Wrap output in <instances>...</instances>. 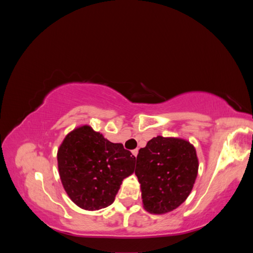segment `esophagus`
I'll return each instance as SVG.
<instances>
[{
  "label": "esophagus",
  "instance_id": "obj_1",
  "mask_svg": "<svg viewBox=\"0 0 253 253\" xmlns=\"http://www.w3.org/2000/svg\"><path fill=\"white\" fill-rule=\"evenodd\" d=\"M132 154H133V155L136 157V156H137V154H138V150H137V149L133 150V151H132Z\"/></svg>",
  "mask_w": 253,
  "mask_h": 253
}]
</instances>
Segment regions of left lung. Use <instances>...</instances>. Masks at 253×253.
Masks as SVG:
<instances>
[{
  "label": "left lung",
  "mask_w": 253,
  "mask_h": 253,
  "mask_svg": "<svg viewBox=\"0 0 253 253\" xmlns=\"http://www.w3.org/2000/svg\"><path fill=\"white\" fill-rule=\"evenodd\" d=\"M197 171L196 151L189 141L163 136L152 138L136 159L143 208L153 214L177 208L192 191Z\"/></svg>",
  "instance_id": "8db88e82"
}]
</instances>
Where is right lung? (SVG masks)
Here are the masks:
<instances>
[{
	"mask_svg": "<svg viewBox=\"0 0 253 253\" xmlns=\"http://www.w3.org/2000/svg\"><path fill=\"white\" fill-rule=\"evenodd\" d=\"M58 169L71 200L84 210L112 205L120 185L134 173L135 157L89 126L68 133L58 150Z\"/></svg>",
	"mask_w": 253,
	"mask_h": 253,
	"instance_id": "obj_1",
	"label": "right lung"
}]
</instances>
